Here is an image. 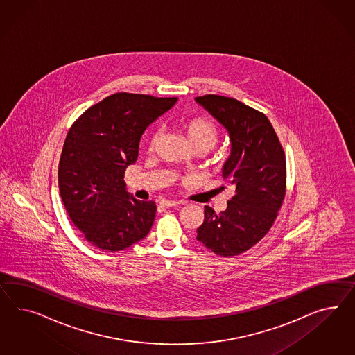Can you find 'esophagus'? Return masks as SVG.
I'll list each match as a JSON object with an SVG mask.
<instances>
[{
    "instance_id": "obj_1",
    "label": "esophagus",
    "mask_w": 355,
    "mask_h": 355,
    "mask_svg": "<svg viewBox=\"0 0 355 355\" xmlns=\"http://www.w3.org/2000/svg\"><path fill=\"white\" fill-rule=\"evenodd\" d=\"M180 202H175V200H162L160 205L165 207V208H171V207H177Z\"/></svg>"
}]
</instances>
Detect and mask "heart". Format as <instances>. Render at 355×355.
<instances>
[{
  "mask_svg": "<svg viewBox=\"0 0 355 355\" xmlns=\"http://www.w3.org/2000/svg\"><path fill=\"white\" fill-rule=\"evenodd\" d=\"M181 128L187 135L193 147H204L209 150L218 141V128L209 119L192 117L181 121ZM157 141V135L153 133L150 139V148L153 150Z\"/></svg>",
  "mask_w": 355,
  "mask_h": 355,
  "instance_id": "1",
  "label": "heart"
}]
</instances>
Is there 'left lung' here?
I'll return each instance as SVG.
<instances>
[{
	"instance_id": "1",
	"label": "left lung",
	"mask_w": 355,
	"mask_h": 355,
	"mask_svg": "<svg viewBox=\"0 0 355 355\" xmlns=\"http://www.w3.org/2000/svg\"><path fill=\"white\" fill-rule=\"evenodd\" d=\"M229 133L231 153L222 177L235 189L226 211L204 207L196 239L218 256L252 248L268 234L286 196V155L268 117L229 96H196Z\"/></svg>"
}]
</instances>
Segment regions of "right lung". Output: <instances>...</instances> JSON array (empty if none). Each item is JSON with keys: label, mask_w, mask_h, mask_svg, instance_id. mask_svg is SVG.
<instances>
[{"label": "right lung", "mask_w": 355, "mask_h": 355, "mask_svg": "<svg viewBox=\"0 0 355 355\" xmlns=\"http://www.w3.org/2000/svg\"><path fill=\"white\" fill-rule=\"evenodd\" d=\"M177 99L116 93L71 126L58 168L59 192L69 218L96 248L123 250L151 230L156 204L126 191L124 173L137 162L146 128Z\"/></svg>", "instance_id": "obj_1"}]
</instances>
